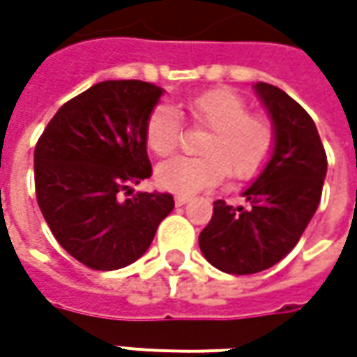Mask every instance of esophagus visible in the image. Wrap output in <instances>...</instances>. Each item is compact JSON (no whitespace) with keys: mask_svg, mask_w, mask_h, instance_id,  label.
Here are the masks:
<instances>
[{"mask_svg":"<svg viewBox=\"0 0 357 357\" xmlns=\"http://www.w3.org/2000/svg\"><path fill=\"white\" fill-rule=\"evenodd\" d=\"M188 200H190V197H186V195H178V197H174V204H176V206H185Z\"/></svg>","mask_w":357,"mask_h":357,"instance_id":"esophagus-1","label":"esophagus"}]
</instances>
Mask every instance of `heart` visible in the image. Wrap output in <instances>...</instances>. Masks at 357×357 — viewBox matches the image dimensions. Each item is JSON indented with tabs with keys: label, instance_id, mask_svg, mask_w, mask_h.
I'll return each mask as SVG.
<instances>
[{
	"label": "heart",
	"instance_id": "1",
	"mask_svg": "<svg viewBox=\"0 0 357 357\" xmlns=\"http://www.w3.org/2000/svg\"><path fill=\"white\" fill-rule=\"evenodd\" d=\"M186 113L208 129L199 144V157H176L158 165V186L192 195L230 176L238 183L256 178L276 151V125L230 89H211L186 101ZM144 143L157 157H169L181 143V117L169 105H157L144 123Z\"/></svg>",
	"mask_w": 357,
	"mask_h": 357
}]
</instances>
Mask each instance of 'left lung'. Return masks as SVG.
Instances as JSON below:
<instances>
[{"instance_id":"obj_1","label":"left lung","mask_w":357,"mask_h":357,"mask_svg":"<svg viewBox=\"0 0 357 357\" xmlns=\"http://www.w3.org/2000/svg\"><path fill=\"white\" fill-rule=\"evenodd\" d=\"M256 93L276 125V151L242 197L248 206L214 202L199 246L227 274H256L280 262L298 244L316 213L328 169L326 151L308 113L284 91L256 83Z\"/></svg>"}]
</instances>
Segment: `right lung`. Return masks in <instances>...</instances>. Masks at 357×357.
<instances>
[{
	"label": "right lung",
	"mask_w": 357,
	"mask_h": 357,
	"mask_svg": "<svg viewBox=\"0 0 357 357\" xmlns=\"http://www.w3.org/2000/svg\"><path fill=\"white\" fill-rule=\"evenodd\" d=\"M162 89L144 81H103L63 105L35 144V195L53 236L81 264L117 270L141 258L169 192H132L153 174L144 123Z\"/></svg>",
	"instance_id": "add662e5"
}]
</instances>
